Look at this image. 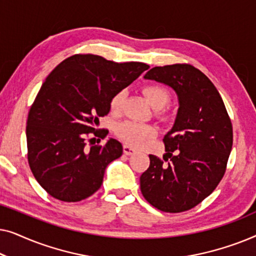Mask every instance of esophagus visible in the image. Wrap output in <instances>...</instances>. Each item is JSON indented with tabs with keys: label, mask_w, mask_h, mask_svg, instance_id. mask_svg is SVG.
Listing matches in <instances>:
<instances>
[{
	"label": "esophagus",
	"mask_w": 256,
	"mask_h": 256,
	"mask_svg": "<svg viewBox=\"0 0 256 256\" xmlns=\"http://www.w3.org/2000/svg\"><path fill=\"white\" fill-rule=\"evenodd\" d=\"M134 152H135V149L132 148V146H128V144L124 146V155H132Z\"/></svg>",
	"instance_id": "esophagus-1"
}]
</instances>
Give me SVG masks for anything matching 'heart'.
I'll list each match as a JSON object with an SVG mask.
<instances>
[{
    "label": "heart",
    "mask_w": 256,
    "mask_h": 256,
    "mask_svg": "<svg viewBox=\"0 0 256 256\" xmlns=\"http://www.w3.org/2000/svg\"><path fill=\"white\" fill-rule=\"evenodd\" d=\"M148 102L154 108H162L170 99V93L162 85H149L143 88ZM124 99V92H118L112 98L110 110L114 113L120 112ZM115 132L122 141L132 146H141L157 134V129L152 124L136 121H124L116 126Z\"/></svg>",
    "instance_id": "heart-1"
}]
</instances>
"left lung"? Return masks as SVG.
<instances>
[{
    "mask_svg": "<svg viewBox=\"0 0 256 256\" xmlns=\"http://www.w3.org/2000/svg\"><path fill=\"white\" fill-rule=\"evenodd\" d=\"M144 79L171 87L178 99L172 128L164 136V164L149 155L140 177L146 200L163 212L188 211L213 192L226 171L233 144L232 124L216 86L188 64L156 66Z\"/></svg>",
    "mask_w": 256,
    "mask_h": 256,
    "instance_id": "1",
    "label": "left lung"
}]
</instances>
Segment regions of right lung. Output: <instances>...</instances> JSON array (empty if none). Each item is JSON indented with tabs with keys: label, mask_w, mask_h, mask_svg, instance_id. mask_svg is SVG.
<instances>
[{
	"label": "right lung",
	"mask_w": 256,
	"mask_h": 256,
	"mask_svg": "<svg viewBox=\"0 0 256 256\" xmlns=\"http://www.w3.org/2000/svg\"><path fill=\"white\" fill-rule=\"evenodd\" d=\"M148 68L74 54L48 76L28 115L26 143L30 169L48 194L71 202L99 190L107 166L124 149L114 138L87 149L86 136L106 138L107 130H98L99 118L110 113L112 98Z\"/></svg>",
	"instance_id": "obj_1"
}]
</instances>
